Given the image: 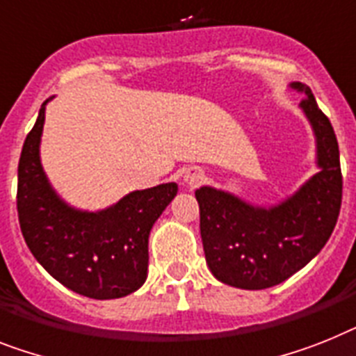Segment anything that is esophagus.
I'll list each match as a JSON object with an SVG mask.
<instances>
[{
	"mask_svg": "<svg viewBox=\"0 0 356 356\" xmlns=\"http://www.w3.org/2000/svg\"><path fill=\"white\" fill-rule=\"evenodd\" d=\"M184 180H185V184L189 185V187H196L198 184H202V180H204V175H202V171H198V169H189V171H185Z\"/></svg>",
	"mask_w": 356,
	"mask_h": 356,
	"instance_id": "esophagus-1",
	"label": "esophagus"
}]
</instances>
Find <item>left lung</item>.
<instances>
[{"label": "left lung", "instance_id": "left-lung-1", "mask_svg": "<svg viewBox=\"0 0 356 356\" xmlns=\"http://www.w3.org/2000/svg\"><path fill=\"white\" fill-rule=\"evenodd\" d=\"M291 89L305 94L300 107L315 131L320 171L269 209L213 187L196 191L205 260L214 277L227 286H278L318 254L339 220L342 171L333 125L307 85L293 81Z\"/></svg>", "mask_w": 356, "mask_h": 356}]
</instances>
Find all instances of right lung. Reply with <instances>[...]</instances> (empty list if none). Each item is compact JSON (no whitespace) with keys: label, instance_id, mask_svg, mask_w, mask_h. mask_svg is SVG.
Returning a JSON list of instances; mask_svg holds the SVG:
<instances>
[{"label":"right lung","instance_id":"obj_1","mask_svg":"<svg viewBox=\"0 0 356 356\" xmlns=\"http://www.w3.org/2000/svg\"><path fill=\"white\" fill-rule=\"evenodd\" d=\"M43 102L23 143L17 165V218L38 262L78 295L111 300L142 287L149 266V233L178 193L161 184L123 196L98 213L67 205L47 180L40 161Z\"/></svg>","mask_w":356,"mask_h":356}]
</instances>
